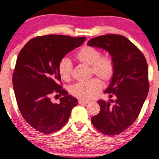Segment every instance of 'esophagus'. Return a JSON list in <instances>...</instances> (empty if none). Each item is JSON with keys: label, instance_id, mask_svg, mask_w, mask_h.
Returning a JSON list of instances; mask_svg holds the SVG:
<instances>
[{"label": "esophagus", "instance_id": "esophagus-1", "mask_svg": "<svg viewBox=\"0 0 159 159\" xmlns=\"http://www.w3.org/2000/svg\"><path fill=\"white\" fill-rule=\"evenodd\" d=\"M89 102H90V101L88 100H84V99H78V103L79 104H88Z\"/></svg>", "mask_w": 159, "mask_h": 159}]
</instances>
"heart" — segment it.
<instances>
[{
	"label": "heart",
	"mask_w": 159,
	"mask_h": 159,
	"mask_svg": "<svg viewBox=\"0 0 159 159\" xmlns=\"http://www.w3.org/2000/svg\"><path fill=\"white\" fill-rule=\"evenodd\" d=\"M102 53L90 46L81 48L76 53V60L81 63L90 66L91 74L97 76L103 82H108L115 73V63L109 57H102ZM59 74L64 81H69L71 77L72 64L68 58L60 60L58 66ZM101 83L97 78L78 82L71 87L70 92L81 99H91L101 90Z\"/></svg>",
	"instance_id": "b5f03b06"
}]
</instances>
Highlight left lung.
Returning <instances> with one entry per match:
<instances>
[{
    "mask_svg": "<svg viewBox=\"0 0 159 159\" xmlns=\"http://www.w3.org/2000/svg\"><path fill=\"white\" fill-rule=\"evenodd\" d=\"M88 45L105 50L115 63L114 75L105 93L114 94L116 99L97 102L100 111L92 117V124L101 133L117 135L136 121L146 100L149 92L147 62L140 50L120 34L92 38Z\"/></svg>",
    "mask_w": 159,
    "mask_h": 159,
    "instance_id": "left-lung-1",
    "label": "left lung"
}]
</instances>
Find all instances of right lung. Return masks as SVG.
Here are the masks:
<instances>
[{
  "label": "right lung",
  "instance_id": "add662e5",
  "mask_svg": "<svg viewBox=\"0 0 159 159\" xmlns=\"http://www.w3.org/2000/svg\"><path fill=\"white\" fill-rule=\"evenodd\" d=\"M85 37L49 34L31 39L20 50L13 75V90L24 119L43 134L57 131L69 121L78 99L62 89L58 66L69 52L81 46ZM62 95L59 104L49 96Z\"/></svg>",
  "mask_w": 159,
  "mask_h": 159
}]
</instances>
